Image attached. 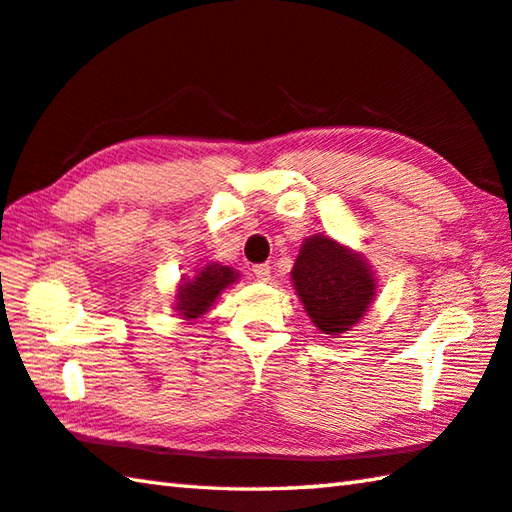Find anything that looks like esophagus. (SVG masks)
<instances>
[{
    "label": "esophagus",
    "instance_id": "34e87169",
    "mask_svg": "<svg viewBox=\"0 0 512 512\" xmlns=\"http://www.w3.org/2000/svg\"><path fill=\"white\" fill-rule=\"evenodd\" d=\"M253 275L257 277L259 282H268V280H271V266H268V264H257V266H253Z\"/></svg>",
    "mask_w": 512,
    "mask_h": 512
}]
</instances>
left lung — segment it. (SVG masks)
<instances>
[{"mask_svg": "<svg viewBox=\"0 0 512 512\" xmlns=\"http://www.w3.org/2000/svg\"><path fill=\"white\" fill-rule=\"evenodd\" d=\"M291 275L309 318L329 336L349 331L376 295L369 266L324 235L304 241Z\"/></svg>", "mask_w": 512, "mask_h": 512, "instance_id": "8db88e82", "label": "left lung"}]
</instances>
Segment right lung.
Here are the masks:
<instances>
[{
    "instance_id": "right-lung-1",
    "label": "right lung",
    "mask_w": 512,
    "mask_h": 512,
    "mask_svg": "<svg viewBox=\"0 0 512 512\" xmlns=\"http://www.w3.org/2000/svg\"><path fill=\"white\" fill-rule=\"evenodd\" d=\"M235 271L228 266L210 264L192 277L190 282H185L179 288V302H176V309L181 311L185 320H194L199 315L210 309V304L217 300V295L224 291L228 284L235 282Z\"/></svg>"
}]
</instances>
